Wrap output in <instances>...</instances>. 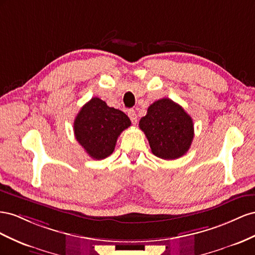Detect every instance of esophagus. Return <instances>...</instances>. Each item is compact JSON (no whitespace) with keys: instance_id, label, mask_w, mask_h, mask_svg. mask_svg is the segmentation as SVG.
Instances as JSON below:
<instances>
[{"instance_id":"obj_1","label":"esophagus","mask_w":255,"mask_h":255,"mask_svg":"<svg viewBox=\"0 0 255 255\" xmlns=\"http://www.w3.org/2000/svg\"><path fill=\"white\" fill-rule=\"evenodd\" d=\"M128 116H129V119L131 120L132 124H134V125H135L136 122H137V115H136V113H135L133 109H131V110L128 111Z\"/></svg>"}]
</instances>
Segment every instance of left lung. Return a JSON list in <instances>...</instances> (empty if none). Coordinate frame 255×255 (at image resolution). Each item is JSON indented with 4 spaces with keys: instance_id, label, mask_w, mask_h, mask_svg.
<instances>
[{
    "instance_id": "left-lung-1",
    "label": "left lung",
    "mask_w": 255,
    "mask_h": 255,
    "mask_svg": "<svg viewBox=\"0 0 255 255\" xmlns=\"http://www.w3.org/2000/svg\"><path fill=\"white\" fill-rule=\"evenodd\" d=\"M139 126L147 137L152 154L164 160L184 156L194 136L190 115L169 98L151 104Z\"/></svg>"
}]
</instances>
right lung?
I'll return each mask as SVG.
<instances>
[{"mask_svg": "<svg viewBox=\"0 0 255 255\" xmlns=\"http://www.w3.org/2000/svg\"><path fill=\"white\" fill-rule=\"evenodd\" d=\"M130 125L125 113L94 97L76 116L74 130L77 141L90 157L101 160L112 154L119 135Z\"/></svg>", "mask_w": 255, "mask_h": 255, "instance_id": "right-lung-1", "label": "right lung"}]
</instances>
